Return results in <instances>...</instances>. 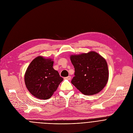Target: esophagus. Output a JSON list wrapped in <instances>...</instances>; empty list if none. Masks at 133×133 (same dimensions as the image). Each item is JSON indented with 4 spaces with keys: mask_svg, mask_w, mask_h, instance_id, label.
Here are the masks:
<instances>
[{
    "mask_svg": "<svg viewBox=\"0 0 133 133\" xmlns=\"http://www.w3.org/2000/svg\"><path fill=\"white\" fill-rule=\"evenodd\" d=\"M65 79H67V80H70V79H71V76H68V77H65Z\"/></svg>",
    "mask_w": 133,
    "mask_h": 133,
    "instance_id": "1",
    "label": "esophagus"
}]
</instances>
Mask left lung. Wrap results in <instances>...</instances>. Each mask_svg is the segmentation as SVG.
Returning <instances> with one entry per match:
<instances>
[{"instance_id": "obj_1", "label": "left lung", "mask_w": 133, "mask_h": 133, "mask_svg": "<svg viewBox=\"0 0 133 133\" xmlns=\"http://www.w3.org/2000/svg\"><path fill=\"white\" fill-rule=\"evenodd\" d=\"M70 61L75 68V76L71 83L85 95H93L106 86L109 71L106 59L94 51L71 55Z\"/></svg>"}]
</instances>
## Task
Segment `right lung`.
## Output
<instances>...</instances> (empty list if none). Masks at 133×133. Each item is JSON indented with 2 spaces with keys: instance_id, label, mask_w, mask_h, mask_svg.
Instances as JSON below:
<instances>
[{
  "instance_id": "obj_1",
  "label": "right lung",
  "mask_w": 133,
  "mask_h": 133,
  "mask_svg": "<svg viewBox=\"0 0 133 133\" xmlns=\"http://www.w3.org/2000/svg\"><path fill=\"white\" fill-rule=\"evenodd\" d=\"M51 58L38 56L32 61L25 74V83L30 93L41 99L50 98L63 81L55 70Z\"/></svg>"
}]
</instances>
